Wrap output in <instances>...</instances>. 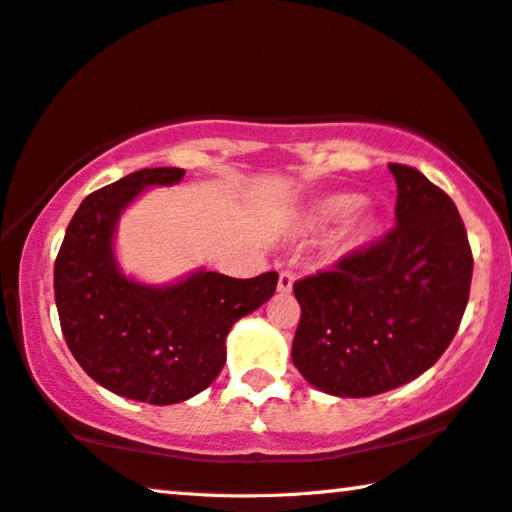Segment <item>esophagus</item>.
<instances>
[{
	"label": "esophagus",
	"instance_id": "1",
	"mask_svg": "<svg viewBox=\"0 0 512 512\" xmlns=\"http://www.w3.org/2000/svg\"><path fill=\"white\" fill-rule=\"evenodd\" d=\"M294 282H296V275L291 271H282L280 273V280H278V291L280 294H291V289H294Z\"/></svg>",
	"mask_w": 512,
	"mask_h": 512
}]
</instances>
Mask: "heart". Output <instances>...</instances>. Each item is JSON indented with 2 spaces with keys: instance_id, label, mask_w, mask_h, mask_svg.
Instances as JSON below:
<instances>
[{
  "instance_id": "obj_1",
  "label": "heart",
  "mask_w": 512,
  "mask_h": 512,
  "mask_svg": "<svg viewBox=\"0 0 512 512\" xmlns=\"http://www.w3.org/2000/svg\"><path fill=\"white\" fill-rule=\"evenodd\" d=\"M358 205L360 198L353 196V193H335V196H328L312 205L310 214H307V223H310L312 230H323V227H328L332 223L344 221ZM369 234V216H351L342 225V230L335 234V239H332V248H335V253L344 255L348 250L362 246V243L369 239Z\"/></svg>"
}]
</instances>
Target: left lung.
<instances>
[{"instance_id":"obj_1","label":"left lung","mask_w":512,"mask_h":512,"mask_svg":"<svg viewBox=\"0 0 512 512\" xmlns=\"http://www.w3.org/2000/svg\"><path fill=\"white\" fill-rule=\"evenodd\" d=\"M396 225L383 241L298 280L291 360L332 396H376L440 360L469 300L474 259L453 200L417 168L389 164Z\"/></svg>"}]
</instances>
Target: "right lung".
I'll return each instance as SVG.
<instances>
[{
	"label": "right lung",
	"mask_w": 512,
	"mask_h": 512,
	"mask_svg": "<svg viewBox=\"0 0 512 512\" xmlns=\"http://www.w3.org/2000/svg\"><path fill=\"white\" fill-rule=\"evenodd\" d=\"M182 168H143L84 198L54 262L63 337L97 385L125 399L170 405L214 383L225 337L275 294L278 273L237 280L193 271L173 285H145L120 271L118 218L148 186L182 182Z\"/></svg>",
	"instance_id": "1"
}]
</instances>
